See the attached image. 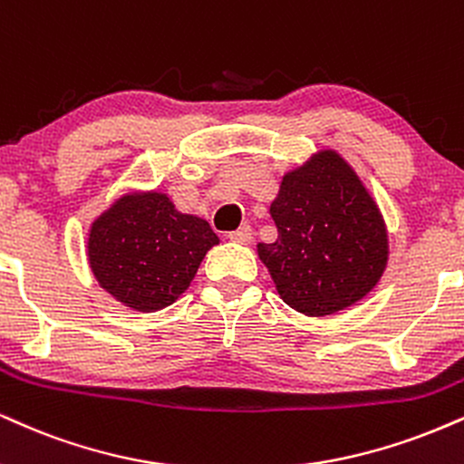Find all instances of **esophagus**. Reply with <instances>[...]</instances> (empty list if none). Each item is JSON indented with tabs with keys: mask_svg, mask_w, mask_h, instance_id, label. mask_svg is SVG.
Wrapping results in <instances>:
<instances>
[{
	"mask_svg": "<svg viewBox=\"0 0 464 464\" xmlns=\"http://www.w3.org/2000/svg\"><path fill=\"white\" fill-rule=\"evenodd\" d=\"M228 239H231V242H237V244H248L250 239H253V228H250V225L237 227L236 231L228 233Z\"/></svg>",
	"mask_w": 464,
	"mask_h": 464,
	"instance_id": "esophagus-1",
	"label": "esophagus"
}]
</instances>
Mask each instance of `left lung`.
Returning <instances> with one entry per match:
<instances>
[{
  "instance_id": "left-lung-1",
  "label": "left lung",
  "mask_w": 464,
  "mask_h": 464,
  "mask_svg": "<svg viewBox=\"0 0 464 464\" xmlns=\"http://www.w3.org/2000/svg\"><path fill=\"white\" fill-rule=\"evenodd\" d=\"M270 214L276 242L256 244L283 303L311 317L370 294L389 259L387 227L361 179L334 150L283 177Z\"/></svg>"
}]
</instances>
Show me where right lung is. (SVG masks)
Returning a JSON list of instances; mask_svg holds the SVG:
<instances>
[{
	"label": "right lung",
	"instance_id": "add662e5",
	"mask_svg": "<svg viewBox=\"0 0 464 464\" xmlns=\"http://www.w3.org/2000/svg\"><path fill=\"white\" fill-rule=\"evenodd\" d=\"M218 242L208 222L177 211L166 194H125L92 222L88 264L119 303L150 314L186 292Z\"/></svg>",
	"mask_w": 464,
	"mask_h": 464
}]
</instances>
